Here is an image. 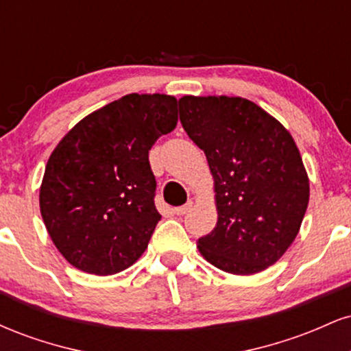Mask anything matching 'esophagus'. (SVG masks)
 Masks as SVG:
<instances>
[{"label": "esophagus", "mask_w": 351, "mask_h": 351, "mask_svg": "<svg viewBox=\"0 0 351 351\" xmlns=\"http://www.w3.org/2000/svg\"><path fill=\"white\" fill-rule=\"evenodd\" d=\"M191 208H193V201H188V203L184 204V206H180V208L173 209V213H175L176 216H183V215H186V213H188Z\"/></svg>", "instance_id": "1"}]
</instances>
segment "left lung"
Masks as SVG:
<instances>
[{"label":"left lung","instance_id":"1","mask_svg":"<svg viewBox=\"0 0 351 351\" xmlns=\"http://www.w3.org/2000/svg\"><path fill=\"white\" fill-rule=\"evenodd\" d=\"M180 120L206 155L217 223L198 239L209 264L251 276L276 264L299 234L310 184L291 132L243 97L184 95Z\"/></svg>","mask_w":351,"mask_h":351}]
</instances>
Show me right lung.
Listing matches in <instances>:
<instances>
[{"label":"right lung","mask_w":351,"mask_h":351,"mask_svg":"<svg viewBox=\"0 0 351 351\" xmlns=\"http://www.w3.org/2000/svg\"><path fill=\"white\" fill-rule=\"evenodd\" d=\"M178 122L176 99L128 94L84 117L56 145L39 188V209L64 259L112 276L147 249L160 221L148 152Z\"/></svg>","instance_id":"right-lung-1"}]
</instances>
